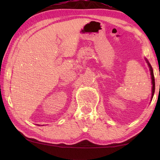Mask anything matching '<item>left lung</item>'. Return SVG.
Returning a JSON list of instances; mask_svg holds the SVG:
<instances>
[{
  "label": "left lung",
  "instance_id": "8db88e82",
  "mask_svg": "<svg viewBox=\"0 0 160 160\" xmlns=\"http://www.w3.org/2000/svg\"><path fill=\"white\" fill-rule=\"evenodd\" d=\"M146 61L149 66V68H150V74H151V78H152V99L154 93H155V77H154V73H153V70L152 68V66H150V64L149 63V62L148 61L147 59H146Z\"/></svg>",
  "mask_w": 160,
  "mask_h": 160
}]
</instances>
